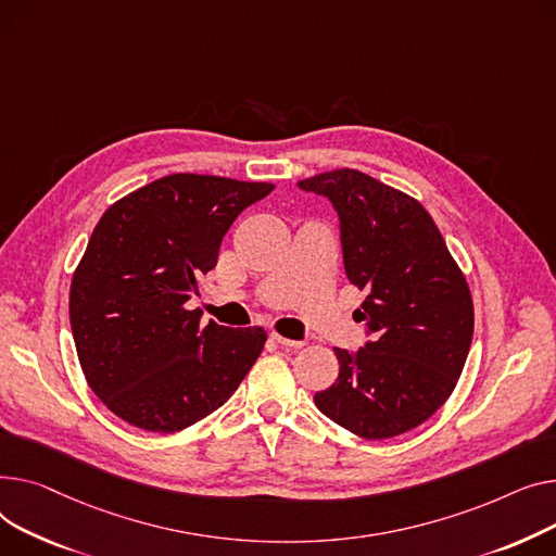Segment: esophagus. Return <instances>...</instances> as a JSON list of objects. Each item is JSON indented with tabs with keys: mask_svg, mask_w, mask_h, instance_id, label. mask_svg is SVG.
I'll return each mask as SVG.
<instances>
[{
	"mask_svg": "<svg viewBox=\"0 0 556 556\" xmlns=\"http://www.w3.org/2000/svg\"><path fill=\"white\" fill-rule=\"evenodd\" d=\"M271 339H274L276 343H280L282 348H291V350H299V348L305 345V341H293V339H287V337H282V334H278V332H271Z\"/></svg>",
	"mask_w": 556,
	"mask_h": 556,
	"instance_id": "1",
	"label": "esophagus"
}]
</instances>
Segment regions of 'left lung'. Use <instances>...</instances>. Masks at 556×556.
Here are the masks:
<instances>
[{
    "label": "left lung",
    "mask_w": 556,
    "mask_h": 556,
    "mask_svg": "<svg viewBox=\"0 0 556 556\" xmlns=\"http://www.w3.org/2000/svg\"><path fill=\"white\" fill-rule=\"evenodd\" d=\"M299 188L328 198L339 215L348 280L368 296L354 318L372 337L334 348L339 377L314 404L366 440L402 435L453 393L473 337V301L446 242L410 194L352 168Z\"/></svg>",
    "instance_id": "1"
}]
</instances>
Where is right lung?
Masks as SVG:
<instances>
[{
	"instance_id": "add662e5",
	"label": "right lung",
	"mask_w": 556,
	"mask_h": 556,
	"mask_svg": "<svg viewBox=\"0 0 556 556\" xmlns=\"http://www.w3.org/2000/svg\"><path fill=\"white\" fill-rule=\"evenodd\" d=\"M274 184L168 175L98 219L70 291L78 362L89 388L137 429L175 433L231 397L267 341L188 309L217 265L236 217Z\"/></svg>"
}]
</instances>
